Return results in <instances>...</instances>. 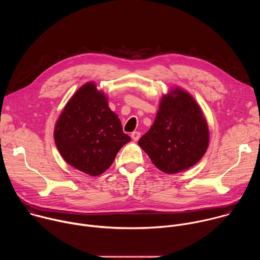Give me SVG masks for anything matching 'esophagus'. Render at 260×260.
I'll use <instances>...</instances> for the list:
<instances>
[{
	"label": "esophagus",
	"mask_w": 260,
	"mask_h": 260,
	"mask_svg": "<svg viewBox=\"0 0 260 260\" xmlns=\"http://www.w3.org/2000/svg\"><path fill=\"white\" fill-rule=\"evenodd\" d=\"M131 137H132V139H133L134 141H138V140L140 139V137H141V133H139V132H133L132 135H131Z\"/></svg>",
	"instance_id": "obj_1"
}]
</instances>
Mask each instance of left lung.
<instances>
[{
  "instance_id": "1",
  "label": "left lung",
  "mask_w": 260,
  "mask_h": 260,
  "mask_svg": "<svg viewBox=\"0 0 260 260\" xmlns=\"http://www.w3.org/2000/svg\"><path fill=\"white\" fill-rule=\"evenodd\" d=\"M138 143L156 168L175 174L204 156L209 145L208 125L190 94L177 88L161 99L153 125Z\"/></svg>"
}]
</instances>
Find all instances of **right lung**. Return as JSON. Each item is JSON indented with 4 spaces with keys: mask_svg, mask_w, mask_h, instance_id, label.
Instances as JSON below:
<instances>
[{
    "mask_svg": "<svg viewBox=\"0 0 260 260\" xmlns=\"http://www.w3.org/2000/svg\"><path fill=\"white\" fill-rule=\"evenodd\" d=\"M54 141L63 159L90 176L104 173L120 148L131 141L107 98L93 83L72 96L54 129Z\"/></svg>",
    "mask_w": 260,
    "mask_h": 260,
    "instance_id": "add662e5",
    "label": "right lung"
}]
</instances>
